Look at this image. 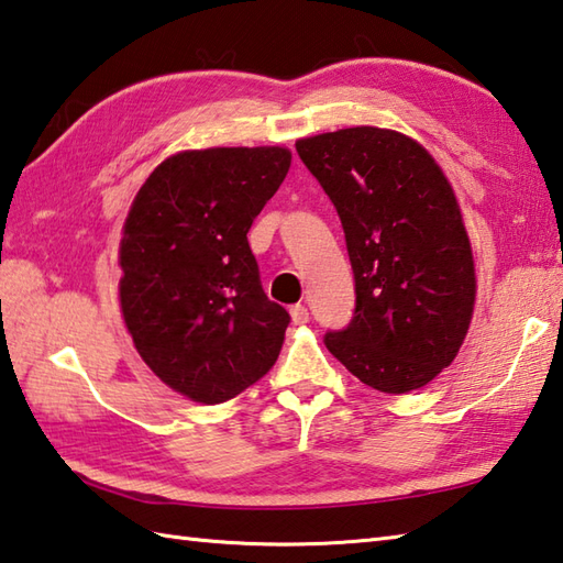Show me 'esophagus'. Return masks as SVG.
<instances>
[{
  "label": "esophagus",
  "instance_id": "34e87169",
  "mask_svg": "<svg viewBox=\"0 0 563 563\" xmlns=\"http://www.w3.org/2000/svg\"><path fill=\"white\" fill-rule=\"evenodd\" d=\"M290 317H292L295 324H307V321H309V309L305 305H292L290 307Z\"/></svg>",
  "mask_w": 563,
  "mask_h": 563
}]
</instances>
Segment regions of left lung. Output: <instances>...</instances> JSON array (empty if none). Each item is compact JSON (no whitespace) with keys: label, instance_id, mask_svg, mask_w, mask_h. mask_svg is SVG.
Returning <instances> with one entry per match:
<instances>
[{"label":"left lung","instance_id":"8db88e82","mask_svg":"<svg viewBox=\"0 0 563 563\" xmlns=\"http://www.w3.org/2000/svg\"><path fill=\"white\" fill-rule=\"evenodd\" d=\"M336 208L355 278L351 324L327 331L363 385L406 394L448 367L474 312V258L457 198L416 140L345 128L297 140Z\"/></svg>","mask_w":563,"mask_h":563}]
</instances>
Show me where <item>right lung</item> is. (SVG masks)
<instances>
[{
    "label": "right lung",
    "mask_w": 563,
    "mask_h": 563,
    "mask_svg": "<svg viewBox=\"0 0 563 563\" xmlns=\"http://www.w3.org/2000/svg\"><path fill=\"white\" fill-rule=\"evenodd\" d=\"M285 147L188 150L137 190L121 239V309L142 361L222 404L278 361L290 314L261 288L246 232L280 188Z\"/></svg>",
    "instance_id": "1"
}]
</instances>
